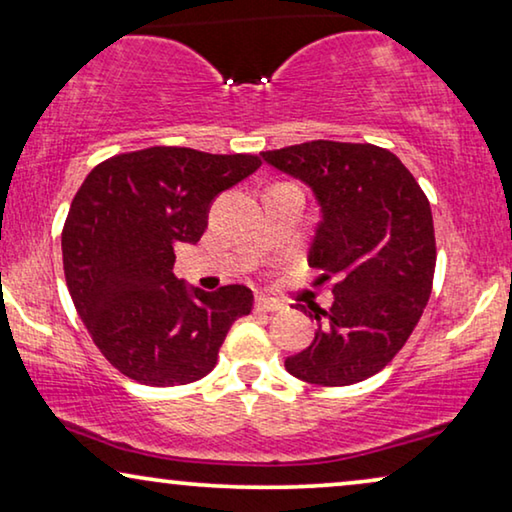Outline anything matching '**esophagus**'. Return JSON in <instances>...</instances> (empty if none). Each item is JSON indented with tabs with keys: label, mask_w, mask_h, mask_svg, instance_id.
Segmentation results:
<instances>
[{
	"label": "esophagus",
	"mask_w": 512,
	"mask_h": 512,
	"mask_svg": "<svg viewBox=\"0 0 512 512\" xmlns=\"http://www.w3.org/2000/svg\"><path fill=\"white\" fill-rule=\"evenodd\" d=\"M254 310H256V312L270 314V312H279V310H282V305L275 303V300H270V298H256Z\"/></svg>",
	"instance_id": "34e87169"
}]
</instances>
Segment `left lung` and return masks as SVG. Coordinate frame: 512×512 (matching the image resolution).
I'll use <instances>...</instances> for the list:
<instances>
[{
	"label": "left lung",
	"mask_w": 512,
	"mask_h": 512,
	"mask_svg": "<svg viewBox=\"0 0 512 512\" xmlns=\"http://www.w3.org/2000/svg\"><path fill=\"white\" fill-rule=\"evenodd\" d=\"M303 179L321 205L310 265L333 279V305L310 307L319 331L286 359L298 380L347 387L401 352L429 303L436 270L431 205L394 153L375 144L314 139L263 151ZM307 314V312H305Z\"/></svg>",
	"instance_id": "1"
}]
</instances>
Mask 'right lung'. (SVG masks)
Instances as JSON below:
<instances>
[{
	"instance_id": "obj_1",
	"label": "right lung",
	"mask_w": 512,
	"mask_h": 512,
	"mask_svg": "<svg viewBox=\"0 0 512 512\" xmlns=\"http://www.w3.org/2000/svg\"><path fill=\"white\" fill-rule=\"evenodd\" d=\"M251 153L151 146L93 167L62 228L69 296L104 359L130 380L177 387L212 373L230 326L254 296L214 293L174 277V249L198 242L212 200L258 170Z\"/></svg>"
}]
</instances>
